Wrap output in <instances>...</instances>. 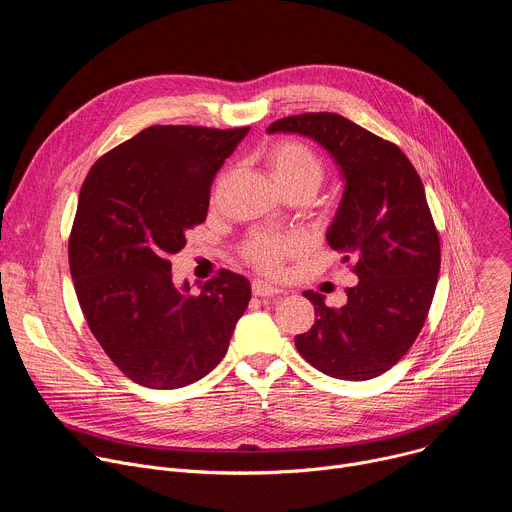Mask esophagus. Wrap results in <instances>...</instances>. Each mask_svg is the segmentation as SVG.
Returning a JSON list of instances; mask_svg holds the SVG:
<instances>
[{
  "instance_id": "34e87169",
  "label": "esophagus",
  "mask_w": 512,
  "mask_h": 512,
  "mask_svg": "<svg viewBox=\"0 0 512 512\" xmlns=\"http://www.w3.org/2000/svg\"><path fill=\"white\" fill-rule=\"evenodd\" d=\"M279 294V289L265 283V281H253V296L257 298H275Z\"/></svg>"
}]
</instances>
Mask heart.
I'll return each instance as SVG.
<instances>
[{"mask_svg": "<svg viewBox=\"0 0 512 512\" xmlns=\"http://www.w3.org/2000/svg\"><path fill=\"white\" fill-rule=\"evenodd\" d=\"M267 166L279 188L310 186L318 190L324 180V162L308 143L298 139H283L273 143L267 150ZM302 249L300 241L289 235L257 233L245 247V259L267 275H277L285 259L298 255Z\"/></svg>", "mask_w": 512, "mask_h": 512, "instance_id": "obj_1", "label": "heart"}]
</instances>
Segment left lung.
Returning a JSON list of instances; mask_svg holds the SVG:
<instances>
[{
	"label": "left lung",
	"mask_w": 512,
	"mask_h": 512,
	"mask_svg": "<svg viewBox=\"0 0 512 512\" xmlns=\"http://www.w3.org/2000/svg\"><path fill=\"white\" fill-rule=\"evenodd\" d=\"M267 133L306 135L340 168L344 192L326 239L358 277L340 308L304 291L316 322L296 336V348L328 377L375 379L415 342L440 273V237L421 178L395 143L338 113L283 117Z\"/></svg>",
	"instance_id": "left-lung-1"
}]
</instances>
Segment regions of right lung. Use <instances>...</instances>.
Returning a JSON list of instances; mask_svg holds the SVG:
<instances>
[{"label": "right lung", "mask_w": 512, "mask_h": 512, "mask_svg": "<svg viewBox=\"0 0 512 512\" xmlns=\"http://www.w3.org/2000/svg\"><path fill=\"white\" fill-rule=\"evenodd\" d=\"M249 127L154 125L89 170L68 239L70 275L85 320L117 369L150 389H180L229 350L251 300L229 269L200 294L176 285L170 255L206 221L210 184Z\"/></svg>", "instance_id": "right-lung-1"}]
</instances>
